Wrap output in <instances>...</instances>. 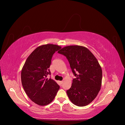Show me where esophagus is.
Masks as SVG:
<instances>
[{
	"label": "esophagus",
	"mask_w": 125,
	"mask_h": 125,
	"mask_svg": "<svg viewBox=\"0 0 125 125\" xmlns=\"http://www.w3.org/2000/svg\"><path fill=\"white\" fill-rule=\"evenodd\" d=\"M60 83L61 84H62L63 83V81H60Z\"/></svg>",
	"instance_id": "34e87169"
}]
</instances>
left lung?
I'll return each mask as SVG.
<instances>
[{
	"label": "left lung",
	"mask_w": 125,
	"mask_h": 125,
	"mask_svg": "<svg viewBox=\"0 0 125 125\" xmlns=\"http://www.w3.org/2000/svg\"><path fill=\"white\" fill-rule=\"evenodd\" d=\"M58 52L66 57L76 77L66 91L70 100L78 106L87 105L95 99L101 89L102 71L99 62L83 46H66Z\"/></svg>",
	"instance_id": "1"
}]
</instances>
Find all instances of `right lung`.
<instances>
[{
    "instance_id": "add662e5",
    "label": "right lung",
    "mask_w": 125,
    "mask_h": 125,
    "mask_svg": "<svg viewBox=\"0 0 125 125\" xmlns=\"http://www.w3.org/2000/svg\"><path fill=\"white\" fill-rule=\"evenodd\" d=\"M61 46L47 44L39 46L26 60L21 71V82L24 90L30 100L41 106L50 104L60 88L53 80L46 78L50 74L51 59Z\"/></svg>"
}]
</instances>
